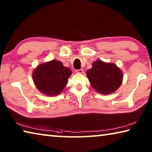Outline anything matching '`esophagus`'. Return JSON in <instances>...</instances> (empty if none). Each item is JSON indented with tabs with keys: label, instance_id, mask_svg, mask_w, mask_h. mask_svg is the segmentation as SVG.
Wrapping results in <instances>:
<instances>
[{
	"label": "esophagus",
	"instance_id": "34e87169",
	"mask_svg": "<svg viewBox=\"0 0 152 152\" xmlns=\"http://www.w3.org/2000/svg\"><path fill=\"white\" fill-rule=\"evenodd\" d=\"M76 72L77 73H79V74H83L84 73V71L82 69H80V70H76Z\"/></svg>",
	"mask_w": 152,
	"mask_h": 152
}]
</instances>
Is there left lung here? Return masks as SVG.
I'll use <instances>...</instances> for the list:
<instances>
[{"instance_id": "left-lung-1", "label": "left lung", "mask_w": 152, "mask_h": 152, "mask_svg": "<svg viewBox=\"0 0 152 152\" xmlns=\"http://www.w3.org/2000/svg\"><path fill=\"white\" fill-rule=\"evenodd\" d=\"M86 76L95 91L102 94H111L119 88L123 81V72L115 64L98 60L87 70Z\"/></svg>"}]
</instances>
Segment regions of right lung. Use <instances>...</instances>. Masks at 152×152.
<instances>
[{"label": "right lung", "mask_w": 152, "mask_h": 152, "mask_svg": "<svg viewBox=\"0 0 152 152\" xmlns=\"http://www.w3.org/2000/svg\"><path fill=\"white\" fill-rule=\"evenodd\" d=\"M71 74L70 68L64 66L60 61L53 60L38 66L32 77L35 86L41 92L53 96L62 92Z\"/></svg>", "instance_id": "right-lung-1"}]
</instances>
